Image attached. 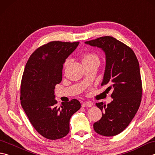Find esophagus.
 Wrapping results in <instances>:
<instances>
[{"label":"esophagus","mask_w":155,"mask_h":155,"mask_svg":"<svg viewBox=\"0 0 155 155\" xmlns=\"http://www.w3.org/2000/svg\"><path fill=\"white\" fill-rule=\"evenodd\" d=\"M92 105H93L92 103H91V102L87 101V102H84V103L82 104V107H92Z\"/></svg>","instance_id":"esophagus-1"}]
</instances>
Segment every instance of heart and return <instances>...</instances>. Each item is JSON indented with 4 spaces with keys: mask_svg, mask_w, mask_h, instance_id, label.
<instances>
[{
    "mask_svg": "<svg viewBox=\"0 0 155 155\" xmlns=\"http://www.w3.org/2000/svg\"><path fill=\"white\" fill-rule=\"evenodd\" d=\"M94 59H97L98 60V57L96 54L93 53H85L83 56V62H86V61H90L92 60H94ZM69 61V59H67V61L64 62V66L68 64Z\"/></svg>",
    "mask_w": 155,
    "mask_h": 155,
    "instance_id": "1",
    "label": "heart"
}]
</instances>
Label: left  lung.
I'll list each match as a JSON object with an SVG mask.
<instances>
[{"label":"left lung","mask_w":155,"mask_h":155,"mask_svg":"<svg viewBox=\"0 0 155 155\" xmlns=\"http://www.w3.org/2000/svg\"><path fill=\"white\" fill-rule=\"evenodd\" d=\"M85 44L104 52L106 67L101 86L107 85V90L113 91L110 103H96L103 116L94 123V130L103 136H115L128 127L140 107L143 89L139 61L132 49L112 37H102Z\"/></svg>","instance_id":"obj_1"}]
</instances>
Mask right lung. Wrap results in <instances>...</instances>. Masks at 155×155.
<instances>
[{
  "mask_svg": "<svg viewBox=\"0 0 155 155\" xmlns=\"http://www.w3.org/2000/svg\"><path fill=\"white\" fill-rule=\"evenodd\" d=\"M79 42L52 41L38 48L26 64L21 85V103L29 120L46 139L57 140L69 133V122L81 103L72 99L57 106L54 88L62 78L65 60Z\"/></svg>",
  "mask_w": 155,
  "mask_h": 155,
  "instance_id": "obj_1",
  "label": "right lung"
}]
</instances>
